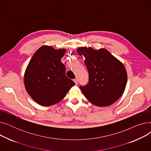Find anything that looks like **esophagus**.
Listing matches in <instances>:
<instances>
[{
    "label": "esophagus",
    "mask_w": 151,
    "mask_h": 151,
    "mask_svg": "<svg viewBox=\"0 0 151 151\" xmlns=\"http://www.w3.org/2000/svg\"><path fill=\"white\" fill-rule=\"evenodd\" d=\"M74 82L75 83V84H78V79L77 78H76V79H74Z\"/></svg>",
    "instance_id": "esophagus-1"
}]
</instances>
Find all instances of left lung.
Returning <instances> with one entry per match:
<instances>
[{
  "label": "left lung",
  "instance_id": "left-lung-1",
  "mask_svg": "<svg viewBox=\"0 0 151 151\" xmlns=\"http://www.w3.org/2000/svg\"><path fill=\"white\" fill-rule=\"evenodd\" d=\"M78 53L85 58L89 72V82L80 87L92 104L99 106L111 105L122 95L127 75L122 63L105 49L79 47Z\"/></svg>",
  "mask_w": 151,
  "mask_h": 151
}]
</instances>
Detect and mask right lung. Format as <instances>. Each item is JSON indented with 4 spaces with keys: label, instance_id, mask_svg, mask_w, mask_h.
<instances>
[{
    "label": "right lung",
    "instance_id": "obj_1",
    "mask_svg": "<svg viewBox=\"0 0 151 151\" xmlns=\"http://www.w3.org/2000/svg\"><path fill=\"white\" fill-rule=\"evenodd\" d=\"M65 50L43 46L35 52L24 74L25 88L32 99L42 106L57 104L75 83L65 75L61 62Z\"/></svg>",
    "mask_w": 151,
    "mask_h": 151
}]
</instances>
